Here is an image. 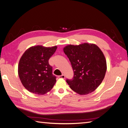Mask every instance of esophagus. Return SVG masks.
<instances>
[{"label": "esophagus", "instance_id": "1", "mask_svg": "<svg viewBox=\"0 0 128 128\" xmlns=\"http://www.w3.org/2000/svg\"><path fill=\"white\" fill-rule=\"evenodd\" d=\"M58 77H59V78H63V79H64V78H65V76L64 74H62L61 76H58Z\"/></svg>", "mask_w": 128, "mask_h": 128}]
</instances>
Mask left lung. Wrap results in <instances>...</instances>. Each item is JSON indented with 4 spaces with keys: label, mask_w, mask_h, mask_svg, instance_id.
Wrapping results in <instances>:
<instances>
[{
    "label": "left lung",
    "mask_w": 128,
    "mask_h": 128,
    "mask_svg": "<svg viewBox=\"0 0 128 128\" xmlns=\"http://www.w3.org/2000/svg\"><path fill=\"white\" fill-rule=\"evenodd\" d=\"M63 51L74 72L72 79H66L70 88L80 95L93 92L101 84L107 71L106 60L101 49L94 44L84 43L68 45Z\"/></svg>",
    "instance_id": "1"
}]
</instances>
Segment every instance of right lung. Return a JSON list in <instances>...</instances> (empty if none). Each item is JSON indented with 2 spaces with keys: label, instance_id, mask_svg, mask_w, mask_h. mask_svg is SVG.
Instances as JSON below:
<instances>
[{
  "label": "right lung",
  "instance_id": "obj_1",
  "mask_svg": "<svg viewBox=\"0 0 128 128\" xmlns=\"http://www.w3.org/2000/svg\"><path fill=\"white\" fill-rule=\"evenodd\" d=\"M57 48V46H33L21 56L18 65V74L23 86L30 92L44 94L55 84L56 77L52 74V68L48 60Z\"/></svg>",
  "mask_w": 128,
  "mask_h": 128
}]
</instances>
